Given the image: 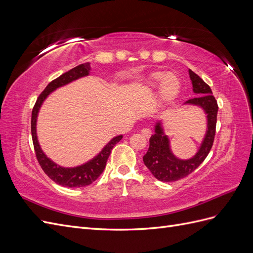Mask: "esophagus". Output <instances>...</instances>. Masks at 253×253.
<instances>
[{"mask_svg": "<svg viewBox=\"0 0 253 253\" xmlns=\"http://www.w3.org/2000/svg\"><path fill=\"white\" fill-rule=\"evenodd\" d=\"M141 135H142L143 137H145V138H150L151 135H152V131H151L150 128H148V127L142 128V129H141Z\"/></svg>", "mask_w": 253, "mask_h": 253, "instance_id": "esophagus-1", "label": "esophagus"}]
</instances>
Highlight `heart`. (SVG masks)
Instances as JSON below:
<instances>
[{"label": "heart", "instance_id": "heart-1", "mask_svg": "<svg viewBox=\"0 0 253 253\" xmlns=\"http://www.w3.org/2000/svg\"><path fill=\"white\" fill-rule=\"evenodd\" d=\"M140 88L147 94L158 90L159 103L168 105L178 97L181 89V81L175 73L154 72L141 82Z\"/></svg>", "mask_w": 253, "mask_h": 253}]
</instances>
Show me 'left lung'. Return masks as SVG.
Masks as SVG:
<instances>
[{
	"instance_id": "obj_1",
	"label": "left lung",
	"mask_w": 253,
	"mask_h": 253,
	"mask_svg": "<svg viewBox=\"0 0 253 253\" xmlns=\"http://www.w3.org/2000/svg\"><path fill=\"white\" fill-rule=\"evenodd\" d=\"M189 76L192 82L193 93L197 97L190 99L183 105L197 106L204 111L207 119L206 133L195 155L188 159H181L176 156L171 149V141L169 136L165 133L163 121H156L154 134L150 138L149 150L143 155V163L154 177L160 181H176L192 173L208 156L213 144L218 111L217 102L212 95L210 86L200 76L191 70H189Z\"/></svg>"
}]
</instances>
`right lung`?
<instances>
[{"mask_svg":"<svg viewBox=\"0 0 253 253\" xmlns=\"http://www.w3.org/2000/svg\"><path fill=\"white\" fill-rule=\"evenodd\" d=\"M89 74L90 64L87 62L74 67L73 70L61 75L59 78L51 81L46 86V88L42 91V94L39 96V98H38L32 114V136L38 162H39L45 174H46L50 179L58 183V185L67 188L85 187L90 185L93 181H95L99 177V175L103 172L106 165V160H108L114 145L119 142L122 138V135L113 137L95 157L77 167L66 168L60 166L55 162H52V160L49 157H47V155L43 152L39 140H38L37 135V120L42 104L52 91H55L56 89L62 86H65L67 84H70L80 78L86 77Z\"/></svg>","mask_w":253,"mask_h":253,"instance_id":"obj_1","label":"right lung"}]
</instances>
